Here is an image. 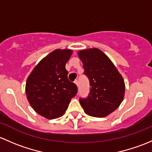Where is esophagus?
Here are the masks:
<instances>
[{
	"instance_id": "34e87169",
	"label": "esophagus",
	"mask_w": 152,
	"mask_h": 152,
	"mask_svg": "<svg viewBox=\"0 0 152 152\" xmlns=\"http://www.w3.org/2000/svg\"><path fill=\"white\" fill-rule=\"evenodd\" d=\"M75 83L76 85H77V86L78 87V86H79V83H78V80H76L75 81Z\"/></svg>"
}]
</instances>
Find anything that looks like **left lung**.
<instances>
[{
    "label": "left lung",
    "mask_w": 152,
    "mask_h": 152,
    "mask_svg": "<svg viewBox=\"0 0 152 152\" xmlns=\"http://www.w3.org/2000/svg\"><path fill=\"white\" fill-rule=\"evenodd\" d=\"M77 55L91 86L88 97L80 99V105L91 116H107L119 107L124 99L125 84L122 76L110 59L98 48L83 50Z\"/></svg>",
    "instance_id": "left-lung-1"
}]
</instances>
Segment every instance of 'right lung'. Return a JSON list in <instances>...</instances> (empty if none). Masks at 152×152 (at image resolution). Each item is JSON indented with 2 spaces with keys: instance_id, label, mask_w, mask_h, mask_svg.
Segmentation results:
<instances>
[{
  "instance_id": "obj_1",
  "label": "right lung",
  "mask_w": 152,
  "mask_h": 152,
  "mask_svg": "<svg viewBox=\"0 0 152 152\" xmlns=\"http://www.w3.org/2000/svg\"><path fill=\"white\" fill-rule=\"evenodd\" d=\"M72 50L56 49L42 58L28 77L27 99L32 108L42 116L53 119L62 116L77 88L70 82L66 69Z\"/></svg>"
}]
</instances>
